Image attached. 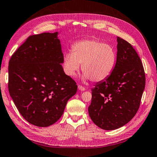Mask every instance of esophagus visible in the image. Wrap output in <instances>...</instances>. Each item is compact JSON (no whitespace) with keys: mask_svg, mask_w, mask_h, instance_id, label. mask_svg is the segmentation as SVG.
<instances>
[{"mask_svg":"<svg viewBox=\"0 0 157 157\" xmlns=\"http://www.w3.org/2000/svg\"><path fill=\"white\" fill-rule=\"evenodd\" d=\"M78 90H81V91H85V88L84 87H82V85H78Z\"/></svg>","mask_w":157,"mask_h":157,"instance_id":"1","label":"esophagus"}]
</instances>
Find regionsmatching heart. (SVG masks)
Segmentation results:
<instances>
[{
	"label": "heart",
	"mask_w": 157,
	"mask_h": 157,
	"mask_svg": "<svg viewBox=\"0 0 157 157\" xmlns=\"http://www.w3.org/2000/svg\"><path fill=\"white\" fill-rule=\"evenodd\" d=\"M117 56L114 48L109 44L94 39H85L75 43L72 52L63 57V69L70 77H75L82 65L84 79L101 82L113 73Z\"/></svg>",
	"instance_id": "obj_1"
}]
</instances>
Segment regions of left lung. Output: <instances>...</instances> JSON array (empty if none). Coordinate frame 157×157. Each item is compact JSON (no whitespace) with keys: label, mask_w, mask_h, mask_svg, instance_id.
<instances>
[{"label":"left lung","mask_w":157,"mask_h":157,"mask_svg":"<svg viewBox=\"0 0 157 157\" xmlns=\"http://www.w3.org/2000/svg\"><path fill=\"white\" fill-rule=\"evenodd\" d=\"M117 59L113 73L91 89L89 115L96 126L115 130L124 126L137 113L146 85L140 57L131 44L117 37Z\"/></svg>","instance_id":"8db88e82"}]
</instances>
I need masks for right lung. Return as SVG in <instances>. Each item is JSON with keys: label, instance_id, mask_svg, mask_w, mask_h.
I'll list each match as a JSON object with an SVG mask.
<instances>
[{"label": "right lung", "instance_id": "add662e5", "mask_svg": "<svg viewBox=\"0 0 157 157\" xmlns=\"http://www.w3.org/2000/svg\"><path fill=\"white\" fill-rule=\"evenodd\" d=\"M58 33L29 36L9 62V92L22 116L33 125L46 127L63 115L77 91L65 74Z\"/></svg>", "mask_w": 157, "mask_h": 157}]
</instances>
